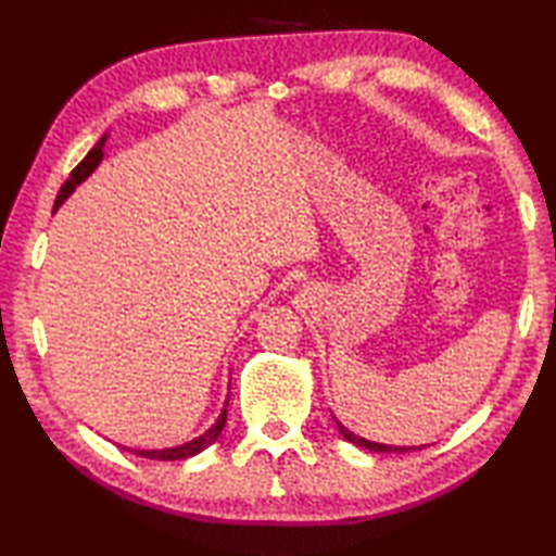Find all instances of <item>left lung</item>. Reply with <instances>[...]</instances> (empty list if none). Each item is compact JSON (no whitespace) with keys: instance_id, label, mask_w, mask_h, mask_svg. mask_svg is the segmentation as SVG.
<instances>
[{"instance_id":"1","label":"left lung","mask_w":556,"mask_h":556,"mask_svg":"<svg viewBox=\"0 0 556 556\" xmlns=\"http://www.w3.org/2000/svg\"><path fill=\"white\" fill-rule=\"evenodd\" d=\"M337 428H339L341 434H344V440H349L351 444H356V446H361V448H368V452H384V454L394 452V454H404V452H416V448H422V446H392V444L370 442V440H365V437L353 434V432H351L349 428H344V425H341L339 420H337Z\"/></svg>"}]
</instances>
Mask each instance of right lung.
<instances>
[{"instance_id": "right-lung-1", "label": "right lung", "mask_w": 556, "mask_h": 556, "mask_svg": "<svg viewBox=\"0 0 556 556\" xmlns=\"http://www.w3.org/2000/svg\"><path fill=\"white\" fill-rule=\"evenodd\" d=\"M104 143H108V134H104V136L98 140L96 148H92V150L88 152V155L78 162V167H76L74 172H71V176L64 181V186L59 188V195H56V200H54V212H56L59 207H62V203H64V200H66L71 193L76 191L78 184L86 181L88 176L98 169V164H100L102 157H104V152H102ZM227 406H229V396H227V401H224V408H222V413H219V418L215 420V425H212V428H207L203 434L195 437V440H191V442L179 444V446H169V448H131V452H136L138 456H146V458H155V460H181V458H191V456L203 452V448H207L210 444L217 442V437H219L222 430H224V422H227Z\"/></svg>"}]
</instances>
